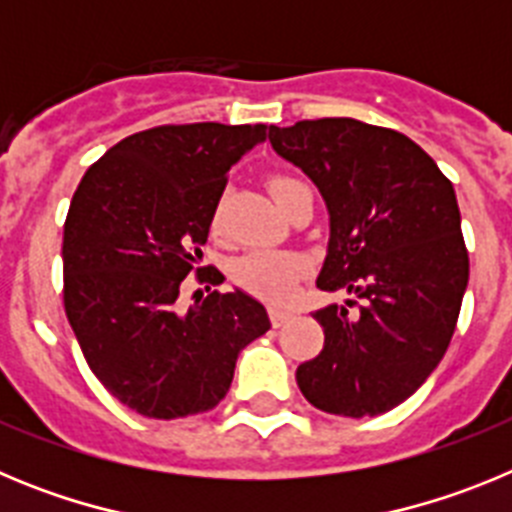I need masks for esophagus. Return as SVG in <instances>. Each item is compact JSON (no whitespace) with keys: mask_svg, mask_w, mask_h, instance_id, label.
I'll list each match as a JSON object with an SVG mask.
<instances>
[{"mask_svg":"<svg viewBox=\"0 0 512 512\" xmlns=\"http://www.w3.org/2000/svg\"><path fill=\"white\" fill-rule=\"evenodd\" d=\"M269 318H271V325H274V328H282V325L292 318V312L282 310V307H271Z\"/></svg>","mask_w":512,"mask_h":512,"instance_id":"34e87169","label":"esophagus"}]
</instances>
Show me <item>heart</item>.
<instances>
[{"instance_id":"b5f03b06","label":"heart","mask_w":512,"mask_h":512,"mask_svg":"<svg viewBox=\"0 0 512 512\" xmlns=\"http://www.w3.org/2000/svg\"><path fill=\"white\" fill-rule=\"evenodd\" d=\"M292 176H274L269 182L274 200H282L292 187H297ZM307 261L300 253L289 251H251L233 264V279L256 297L271 302H282L292 295L297 279L305 274Z\"/></svg>"}]
</instances>
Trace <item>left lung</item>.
Returning a JSON list of instances; mask_svg holds the SVG:
<instances>
[{
    "label": "left lung",
    "instance_id": "left-lung-1",
    "mask_svg": "<svg viewBox=\"0 0 512 512\" xmlns=\"http://www.w3.org/2000/svg\"><path fill=\"white\" fill-rule=\"evenodd\" d=\"M271 148L305 171L328 210L318 287L361 297L312 312L325 330L297 366L310 405L382 415L431 377L454 336L469 282L454 184L397 130L351 117L269 128Z\"/></svg>",
    "mask_w": 512,
    "mask_h": 512
}]
</instances>
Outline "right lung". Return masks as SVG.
I'll use <instances>...</instances> for the list:
<instances>
[{
	"label": "right lung",
	"mask_w": 512,
	"mask_h": 512,
	"mask_svg": "<svg viewBox=\"0 0 512 512\" xmlns=\"http://www.w3.org/2000/svg\"><path fill=\"white\" fill-rule=\"evenodd\" d=\"M264 140L266 125L143 130L89 166L71 200L66 318L94 377L146 418L215 408L238 354L271 328L266 307L238 287L187 310L176 300L202 259L225 174Z\"/></svg>",
	"instance_id": "right-lung-1"
}]
</instances>
